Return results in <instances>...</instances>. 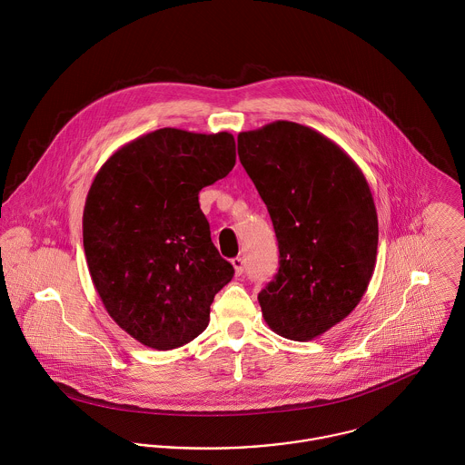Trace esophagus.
I'll return each instance as SVG.
<instances>
[{"mask_svg":"<svg viewBox=\"0 0 465 465\" xmlns=\"http://www.w3.org/2000/svg\"><path fill=\"white\" fill-rule=\"evenodd\" d=\"M231 263L234 266L236 275H242V273H243V270H245V262H243V258H234Z\"/></svg>","mask_w":465,"mask_h":465,"instance_id":"obj_1","label":"esophagus"}]
</instances>
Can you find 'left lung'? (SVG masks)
Listing matches in <instances>:
<instances>
[{
  "label": "left lung",
  "instance_id": "1",
  "mask_svg": "<svg viewBox=\"0 0 465 465\" xmlns=\"http://www.w3.org/2000/svg\"><path fill=\"white\" fill-rule=\"evenodd\" d=\"M238 155L279 245V270L258 295L266 324L313 340L343 321L371 282L378 214L367 179L330 137L293 122L238 134Z\"/></svg>",
  "mask_w": 465,
  "mask_h": 465
}]
</instances>
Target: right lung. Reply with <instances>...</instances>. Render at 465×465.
Wrapping results in <instances>:
<instances>
[{
    "label": "right lung",
    "mask_w": 465,
    "mask_h": 465,
    "mask_svg": "<svg viewBox=\"0 0 465 465\" xmlns=\"http://www.w3.org/2000/svg\"><path fill=\"white\" fill-rule=\"evenodd\" d=\"M234 163L232 134L166 127L116 150L89 188L82 229L93 284L113 321L146 347L197 338L234 275L199 203Z\"/></svg>",
    "instance_id": "right-lung-1"
}]
</instances>
